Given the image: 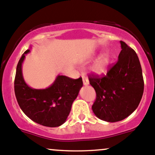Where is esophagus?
<instances>
[{
	"label": "esophagus",
	"mask_w": 155,
	"mask_h": 155,
	"mask_svg": "<svg viewBox=\"0 0 155 155\" xmlns=\"http://www.w3.org/2000/svg\"><path fill=\"white\" fill-rule=\"evenodd\" d=\"M82 78H83V83H84V86L89 85V81L88 78H87V77H85V76H83Z\"/></svg>",
	"instance_id": "34e87169"
}]
</instances>
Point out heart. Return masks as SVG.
Listing matches in <instances>:
<instances>
[{
	"label": "heart",
	"mask_w": 155,
	"mask_h": 155,
	"mask_svg": "<svg viewBox=\"0 0 155 155\" xmlns=\"http://www.w3.org/2000/svg\"><path fill=\"white\" fill-rule=\"evenodd\" d=\"M110 63V57L107 54H103L92 65L90 71L94 75L101 76L107 71Z\"/></svg>",
	"instance_id": "heart-1"
}]
</instances>
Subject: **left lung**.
Returning <instances> with one entry per match:
<instances>
[{"label":"left lung","mask_w":155,"mask_h":155,"mask_svg":"<svg viewBox=\"0 0 155 155\" xmlns=\"http://www.w3.org/2000/svg\"><path fill=\"white\" fill-rule=\"evenodd\" d=\"M118 61L101 78L89 77L96 99L92 107L101 120L116 122L130 116L138 107L144 90L141 65L136 52L120 41Z\"/></svg>","instance_id":"obj_1"}]
</instances>
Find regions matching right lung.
Masks as SVG:
<instances>
[{
	"mask_svg": "<svg viewBox=\"0 0 155 155\" xmlns=\"http://www.w3.org/2000/svg\"><path fill=\"white\" fill-rule=\"evenodd\" d=\"M28 49L22 54L16 68L14 88L19 107L31 120L46 127H59L66 121L73 101L83 87L82 78L71 79L57 75L45 89H33L25 82L22 64Z\"/></svg>",
	"mask_w": 155,
	"mask_h": 155,
	"instance_id": "obj_1",
	"label": "right lung"
}]
</instances>
